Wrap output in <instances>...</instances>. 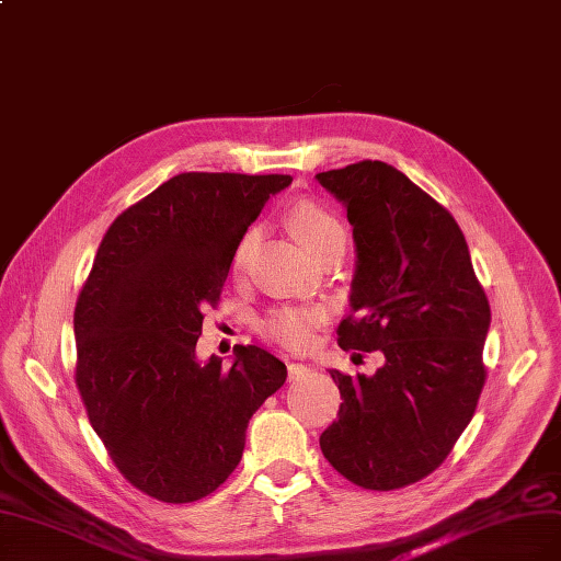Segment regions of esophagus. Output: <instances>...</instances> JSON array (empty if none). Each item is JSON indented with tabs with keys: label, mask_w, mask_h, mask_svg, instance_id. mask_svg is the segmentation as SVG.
<instances>
[{
	"label": "esophagus",
	"mask_w": 561,
	"mask_h": 561,
	"mask_svg": "<svg viewBox=\"0 0 561 561\" xmlns=\"http://www.w3.org/2000/svg\"><path fill=\"white\" fill-rule=\"evenodd\" d=\"M287 371H289V378H301L311 371V366L301 364V362H293V364H287Z\"/></svg>",
	"instance_id": "esophagus-1"
}]
</instances>
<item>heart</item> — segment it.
<instances>
[{
	"instance_id": "b5f03b06",
	"label": "heart",
	"mask_w": 561,
	"mask_h": 561,
	"mask_svg": "<svg viewBox=\"0 0 561 561\" xmlns=\"http://www.w3.org/2000/svg\"><path fill=\"white\" fill-rule=\"evenodd\" d=\"M287 225L311 255L320 253L324 245H330L334 241H345V227L341 225V220L332 214L330 208H324L322 204L311 199H301L289 206ZM253 239H255V231L253 229L245 231L234 248V255H231V266L241 268L245 264ZM322 318H324V308L318 304L278 306V308H272V311L262 318L260 330L287 347H306L311 343L316 324Z\"/></svg>"
}]
</instances>
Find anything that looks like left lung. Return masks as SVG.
<instances>
[{
  "mask_svg": "<svg viewBox=\"0 0 561 561\" xmlns=\"http://www.w3.org/2000/svg\"><path fill=\"white\" fill-rule=\"evenodd\" d=\"M316 179L357 245L339 345L385 357L374 376L330 371L343 403L320 448L355 485L399 490L436 471L476 413L490 301L455 218L399 169L364 160Z\"/></svg>",
  "mask_w": 561,
  "mask_h": 561,
  "instance_id": "8db88e82",
  "label": "left lung"
}]
</instances>
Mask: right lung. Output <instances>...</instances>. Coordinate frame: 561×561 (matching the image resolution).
Listing matches in <instances>:
<instances>
[{"label":"right lung","instance_id":"obj_1","mask_svg":"<svg viewBox=\"0 0 561 561\" xmlns=\"http://www.w3.org/2000/svg\"><path fill=\"white\" fill-rule=\"evenodd\" d=\"M283 173L187 171L111 222L73 311L76 388L118 471L164 504L216 492L237 469L253 413L285 364L239 345L234 364L195 355L231 255Z\"/></svg>","mask_w":561,"mask_h":561}]
</instances>
